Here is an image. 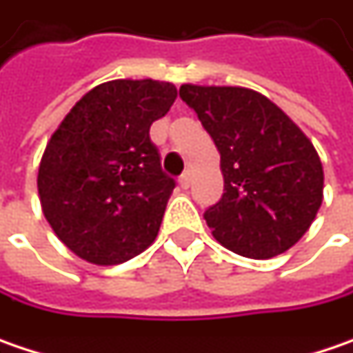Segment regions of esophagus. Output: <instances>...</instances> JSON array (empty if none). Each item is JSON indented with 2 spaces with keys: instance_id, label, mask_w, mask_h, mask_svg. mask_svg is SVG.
Returning a JSON list of instances; mask_svg holds the SVG:
<instances>
[{
  "instance_id": "obj_1",
  "label": "esophagus",
  "mask_w": 353,
  "mask_h": 353,
  "mask_svg": "<svg viewBox=\"0 0 353 353\" xmlns=\"http://www.w3.org/2000/svg\"><path fill=\"white\" fill-rule=\"evenodd\" d=\"M179 185H181L183 189H189V187H190V170L183 172V176L179 179Z\"/></svg>"
}]
</instances>
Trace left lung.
I'll return each instance as SVG.
<instances>
[{"mask_svg":"<svg viewBox=\"0 0 353 353\" xmlns=\"http://www.w3.org/2000/svg\"><path fill=\"white\" fill-rule=\"evenodd\" d=\"M179 94L221 154L225 192L205 213L214 239L249 259L285 253L323 201V166L312 140L255 90L183 84Z\"/></svg>","mask_w":353,"mask_h":353,"instance_id":"left-lung-1","label":"left lung"}]
</instances>
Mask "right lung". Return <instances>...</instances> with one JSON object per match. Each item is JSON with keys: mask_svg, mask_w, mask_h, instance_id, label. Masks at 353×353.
<instances>
[{"mask_svg": "<svg viewBox=\"0 0 353 353\" xmlns=\"http://www.w3.org/2000/svg\"><path fill=\"white\" fill-rule=\"evenodd\" d=\"M174 98L170 82L110 80L86 92L48 140L41 211L80 259L124 263L157 239L174 181L148 132Z\"/></svg>", "mask_w": 353, "mask_h": 353, "instance_id": "obj_1", "label": "right lung"}]
</instances>
